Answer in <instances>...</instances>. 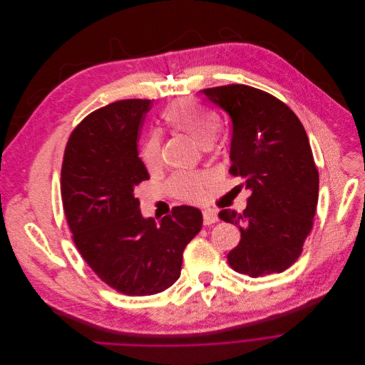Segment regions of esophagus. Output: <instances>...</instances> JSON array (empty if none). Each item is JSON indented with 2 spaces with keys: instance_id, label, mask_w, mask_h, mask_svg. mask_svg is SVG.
Masks as SVG:
<instances>
[{
  "instance_id": "esophagus-1",
  "label": "esophagus",
  "mask_w": 365,
  "mask_h": 365,
  "mask_svg": "<svg viewBox=\"0 0 365 365\" xmlns=\"http://www.w3.org/2000/svg\"><path fill=\"white\" fill-rule=\"evenodd\" d=\"M202 222H204V226H210L212 223H217L218 222V215L215 211L210 210V208H205L202 210Z\"/></svg>"
}]
</instances>
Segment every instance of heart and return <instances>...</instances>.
Returning a JSON list of instances; mask_svg holds the SVG:
<instances>
[{"mask_svg":"<svg viewBox=\"0 0 365 365\" xmlns=\"http://www.w3.org/2000/svg\"><path fill=\"white\" fill-rule=\"evenodd\" d=\"M164 120L177 130H182L192 136L201 147L208 148L214 142L220 120L217 115L195 101L184 99L168 106L163 113ZM140 160L148 170H155L163 164L161 136L151 132L140 145ZM207 177L202 174H178L173 180V187L185 200L197 201L202 195V187Z\"/></svg>","mask_w":365,"mask_h":365,"instance_id":"heart-1","label":"heart"}]
</instances>
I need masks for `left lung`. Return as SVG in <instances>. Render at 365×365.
<instances>
[{
    "label": "left lung",
    "instance_id": "1",
    "mask_svg": "<svg viewBox=\"0 0 365 365\" xmlns=\"http://www.w3.org/2000/svg\"><path fill=\"white\" fill-rule=\"evenodd\" d=\"M201 93L229 115L230 173L250 191L243 212L226 208L218 214L242 233L229 264L250 277L280 273L301 256L318 204L319 175L307 130L263 91L229 85Z\"/></svg>",
    "mask_w": 365,
    "mask_h": 365
}]
</instances>
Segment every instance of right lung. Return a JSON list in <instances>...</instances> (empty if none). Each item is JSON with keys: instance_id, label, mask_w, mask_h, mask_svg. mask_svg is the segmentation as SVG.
<instances>
[{"instance_id": "right-lung-1", "label": "right lung", "mask_w": 365, "mask_h": 365, "mask_svg": "<svg viewBox=\"0 0 365 365\" xmlns=\"http://www.w3.org/2000/svg\"><path fill=\"white\" fill-rule=\"evenodd\" d=\"M150 103L128 99L92 112L70 135L61 167L63 208L78 250L105 283L130 297L173 286L202 226L191 205L175 207L161 223L140 214L135 188L150 174L136 142Z\"/></svg>"}]
</instances>
